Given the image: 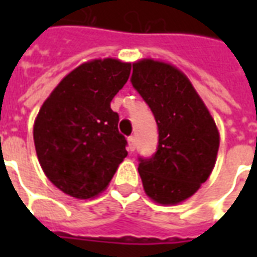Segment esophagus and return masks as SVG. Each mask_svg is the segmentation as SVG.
Here are the masks:
<instances>
[{
  "label": "esophagus",
  "mask_w": 257,
  "mask_h": 257,
  "mask_svg": "<svg viewBox=\"0 0 257 257\" xmlns=\"http://www.w3.org/2000/svg\"><path fill=\"white\" fill-rule=\"evenodd\" d=\"M136 149V138L135 136H129L128 138V150L135 151Z\"/></svg>",
  "instance_id": "esophagus-1"
}]
</instances>
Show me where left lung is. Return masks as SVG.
Wrapping results in <instances>:
<instances>
[{"label":"left lung","mask_w":257,"mask_h":257,"mask_svg":"<svg viewBox=\"0 0 257 257\" xmlns=\"http://www.w3.org/2000/svg\"><path fill=\"white\" fill-rule=\"evenodd\" d=\"M131 82L150 107L158 128L151 157H139L146 194L162 205L191 197L215 167L219 132L189 78L154 60L134 64Z\"/></svg>","instance_id":"8db88e82"}]
</instances>
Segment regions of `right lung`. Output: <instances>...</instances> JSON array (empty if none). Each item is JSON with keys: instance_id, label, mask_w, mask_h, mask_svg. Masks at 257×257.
Returning a JSON list of instances; mask_svg holds the SVG:
<instances>
[{"instance_id": "obj_1", "label": "right lung", "mask_w": 257, "mask_h": 257, "mask_svg": "<svg viewBox=\"0 0 257 257\" xmlns=\"http://www.w3.org/2000/svg\"><path fill=\"white\" fill-rule=\"evenodd\" d=\"M129 74L131 64L115 59L81 64L42 104L34 123L37 156L47 178L63 193L95 197L128 156L110 101Z\"/></svg>"}]
</instances>
